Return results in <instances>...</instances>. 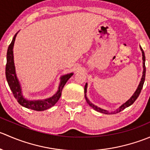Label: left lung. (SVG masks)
Here are the masks:
<instances>
[{
  "instance_id": "left-lung-1",
  "label": "left lung",
  "mask_w": 150,
  "mask_h": 150,
  "mask_svg": "<svg viewBox=\"0 0 150 150\" xmlns=\"http://www.w3.org/2000/svg\"><path fill=\"white\" fill-rule=\"evenodd\" d=\"M140 49L141 51H142V59H143V75H142V79H141V81H140V83L139 85L138 88H137V91H135V93L133 94V96H131V98H130L129 99H128V101H127L126 102H125L124 104H122L121 106H120V107H119L118 109H117V110H115V112H111V114H114V113H118L120 112H121L122 110H123L124 109H125L126 107H129V106H131V104H134V102H135L136 100H137V99L138 98V96H139L140 93H141V91H142V88H143V85H144V80H145V74H146V67H145V56H144V52L143 49H142V47L140 46ZM87 86L88 84L86 83V86H85V88H84V93H85V97H86V102H87V103L89 104V105L91 106V107H92L93 109H94L97 112H102V113H104V114H107L109 115L110 114V112H107V110H104L103 109H101L99 108V107H96V105H94L93 104H92L91 102H90V101L88 99L87 96H86V91H87Z\"/></svg>"
}]
</instances>
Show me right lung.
<instances>
[{"mask_svg":"<svg viewBox=\"0 0 150 150\" xmlns=\"http://www.w3.org/2000/svg\"><path fill=\"white\" fill-rule=\"evenodd\" d=\"M17 33H16L13 36V40L8 46V51H7V62L6 65V77L7 82H8L10 89L13 93V96L17 100L19 104L26 108L31 109V110H36V111H43L47 109L51 108L58 102L62 95V91L64 85L67 82L68 80L72 76L73 73L67 74V75L61 77V81H60L58 91L51 97L43 99V100H28V99H25L22 93V88H21V86L18 81L17 77H16L14 62H13V48Z\"/></svg>","mask_w":150,"mask_h":150,"instance_id":"right-lung-1","label":"right lung"}]
</instances>
